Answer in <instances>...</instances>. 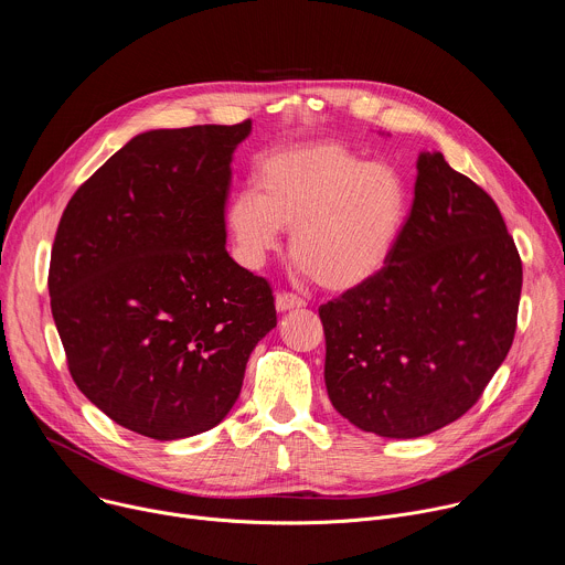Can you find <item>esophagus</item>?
Instances as JSON below:
<instances>
[{
    "instance_id": "obj_1",
    "label": "esophagus",
    "mask_w": 565,
    "mask_h": 565,
    "mask_svg": "<svg viewBox=\"0 0 565 565\" xmlns=\"http://www.w3.org/2000/svg\"><path fill=\"white\" fill-rule=\"evenodd\" d=\"M275 306H277L279 312H288V310H299V308H303L306 301H303L301 297L292 295V292H279V295L275 297Z\"/></svg>"
}]
</instances>
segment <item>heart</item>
Masks as SVG:
<instances>
[{
	"label": "heart",
	"instance_id": "heart-1",
	"mask_svg": "<svg viewBox=\"0 0 565 565\" xmlns=\"http://www.w3.org/2000/svg\"><path fill=\"white\" fill-rule=\"evenodd\" d=\"M409 216L405 179L386 163H366L340 142L315 140L266 153L253 190L225 207L238 262L262 268L290 232V255L327 290L373 281L395 253Z\"/></svg>",
	"mask_w": 565,
	"mask_h": 565
}]
</instances>
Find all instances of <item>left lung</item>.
<instances>
[{"mask_svg":"<svg viewBox=\"0 0 565 565\" xmlns=\"http://www.w3.org/2000/svg\"><path fill=\"white\" fill-rule=\"evenodd\" d=\"M414 203L386 268L319 308L324 382L351 425L420 438L458 420L503 364L523 268L492 201L420 151Z\"/></svg>","mask_w":565,"mask_h":565,"instance_id":"8db88e82","label":"left lung"}]
</instances>
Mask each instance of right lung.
<instances>
[{"label": "right lung", "instance_id": "right-lung-1", "mask_svg": "<svg viewBox=\"0 0 565 565\" xmlns=\"http://www.w3.org/2000/svg\"><path fill=\"white\" fill-rule=\"evenodd\" d=\"M253 122L134 136L68 201L49 292L68 371L153 440L216 427L277 327L266 279L225 253V199Z\"/></svg>", "mask_w": 565, "mask_h": 565}]
</instances>
